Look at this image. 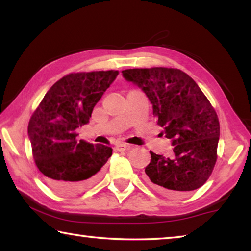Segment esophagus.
Instances as JSON below:
<instances>
[{"label":"esophagus","mask_w":251,"mask_h":251,"mask_svg":"<svg viewBox=\"0 0 251 251\" xmlns=\"http://www.w3.org/2000/svg\"><path fill=\"white\" fill-rule=\"evenodd\" d=\"M130 146L128 145V144H117V145L115 146V150L117 151H125L127 150H129Z\"/></svg>","instance_id":"esophagus-1"}]
</instances>
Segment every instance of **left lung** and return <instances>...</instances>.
<instances>
[{
    "label": "left lung",
    "instance_id": "1",
    "mask_svg": "<svg viewBox=\"0 0 251 251\" xmlns=\"http://www.w3.org/2000/svg\"><path fill=\"white\" fill-rule=\"evenodd\" d=\"M122 73L145 93L157 124L174 146L172 158L151 151L147 181L169 195L201 187L215 167L220 135L218 116L205 94L177 69H130Z\"/></svg>",
    "mask_w": 251,
    "mask_h": 251
}]
</instances>
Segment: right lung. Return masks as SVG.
Instances as JSON below:
<instances>
[{
	"instance_id": "obj_1",
	"label": "right lung",
	"mask_w": 251,
	"mask_h": 251,
	"mask_svg": "<svg viewBox=\"0 0 251 251\" xmlns=\"http://www.w3.org/2000/svg\"><path fill=\"white\" fill-rule=\"evenodd\" d=\"M118 71L71 73L57 80L29 120L33 158L54 192L75 195L99 179L113 150L77 141L76 129L90 122L93 108Z\"/></svg>"
}]
</instances>
